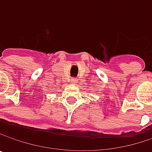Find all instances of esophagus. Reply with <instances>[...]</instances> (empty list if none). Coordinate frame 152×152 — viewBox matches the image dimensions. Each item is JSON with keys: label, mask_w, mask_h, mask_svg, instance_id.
Returning <instances> with one entry per match:
<instances>
[{"label": "esophagus", "mask_w": 152, "mask_h": 152, "mask_svg": "<svg viewBox=\"0 0 152 152\" xmlns=\"http://www.w3.org/2000/svg\"><path fill=\"white\" fill-rule=\"evenodd\" d=\"M76 82H77V80H76V78H72L71 79V83H76Z\"/></svg>", "instance_id": "1"}]
</instances>
